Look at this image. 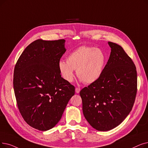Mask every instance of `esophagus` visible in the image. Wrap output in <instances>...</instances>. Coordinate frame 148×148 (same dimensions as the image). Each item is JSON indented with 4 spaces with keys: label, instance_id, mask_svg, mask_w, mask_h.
<instances>
[{
    "label": "esophagus",
    "instance_id": "34e87169",
    "mask_svg": "<svg viewBox=\"0 0 148 148\" xmlns=\"http://www.w3.org/2000/svg\"><path fill=\"white\" fill-rule=\"evenodd\" d=\"M80 89L79 88H75V92L76 93H79L80 92Z\"/></svg>",
    "mask_w": 148,
    "mask_h": 148
}]
</instances>
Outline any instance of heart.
Masks as SVG:
<instances>
[{
    "label": "heart",
    "instance_id": "b5f03b06",
    "mask_svg": "<svg viewBox=\"0 0 148 148\" xmlns=\"http://www.w3.org/2000/svg\"><path fill=\"white\" fill-rule=\"evenodd\" d=\"M106 57L104 53L94 47H81L71 53L66 61L60 60L58 68L63 78L68 82L74 79V69L86 84L97 81L102 74L105 66Z\"/></svg>",
    "mask_w": 148,
    "mask_h": 148
}]
</instances>
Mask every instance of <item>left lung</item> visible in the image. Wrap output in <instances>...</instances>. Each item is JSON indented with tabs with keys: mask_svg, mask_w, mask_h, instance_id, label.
<instances>
[{
	"mask_svg": "<svg viewBox=\"0 0 148 148\" xmlns=\"http://www.w3.org/2000/svg\"><path fill=\"white\" fill-rule=\"evenodd\" d=\"M111 52L100 77L80 92L83 113L94 129L111 130L131 111L137 91L136 67L117 43L108 42Z\"/></svg>",
	"mask_w": 148,
	"mask_h": 148,
	"instance_id": "8db88e82",
	"label": "left lung"
}]
</instances>
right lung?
Instances as JSON below:
<instances>
[{
  "instance_id": "obj_1",
  "label": "right lung",
  "mask_w": 148,
  "mask_h": 148,
  "mask_svg": "<svg viewBox=\"0 0 148 148\" xmlns=\"http://www.w3.org/2000/svg\"><path fill=\"white\" fill-rule=\"evenodd\" d=\"M64 39H37L22 53L14 67L13 87L18 109L30 126L45 131L60 120L75 87L62 77L58 63Z\"/></svg>"
}]
</instances>
